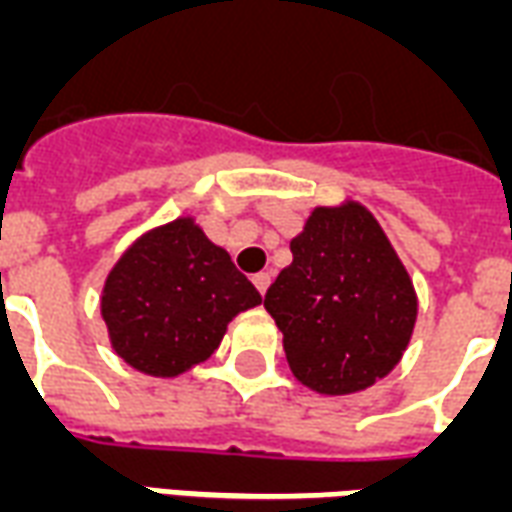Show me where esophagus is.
Listing matches in <instances>:
<instances>
[{"instance_id": "34e87169", "label": "esophagus", "mask_w": 512, "mask_h": 512, "mask_svg": "<svg viewBox=\"0 0 512 512\" xmlns=\"http://www.w3.org/2000/svg\"><path fill=\"white\" fill-rule=\"evenodd\" d=\"M253 286L259 288V294H264L267 286H270V272H259V275H253Z\"/></svg>"}]
</instances>
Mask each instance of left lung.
I'll return each mask as SVG.
<instances>
[{
  "label": "left lung",
  "mask_w": 512,
  "mask_h": 512,
  "mask_svg": "<svg viewBox=\"0 0 512 512\" xmlns=\"http://www.w3.org/2000/svg\"><path fill=\"white\" fill-rule=\"evenodd\" d=\"M294 261L264 294L294 378L353 394L394 370L410 343L413 280L367 207H315L291 240Z\"/></svg>",
  "instance_id": "left-lung-1"
}]
</instances>
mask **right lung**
I'll list each match as a JSON object with an SVG mask.
<instances>
[{
	"mask_svg": "<svg viewBox=\"0 0 512 512\" xmlns=\"http://www.w3.org/2000/svg\"><path fill=\"white\" fill-rule=\"evenodd\" d=\"M259 302L229 253L191 218H178L118 259L102 291V318L126 364L153 378H175L205 361L234 315Z\"/></svg>",
	"mask_w": 512,
	"mask_h": 512,
	"instance_id": "obj_1",
	"label": "right lung"
}]
</instances>
